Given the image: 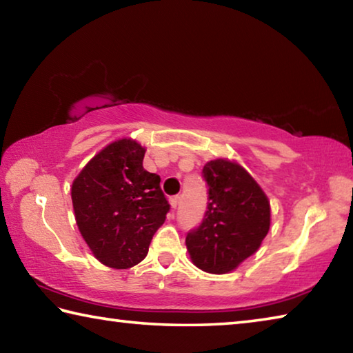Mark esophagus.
<instances>
[{
    "instance_id": "obj_1",
    "label": "esophagus",
    "mask_w": 353,
    "mask_h": 353,
    "mask_svg": "<svg viewBox=\"0 0 353 353\" xmlns=\"http://www.w3.org/2000/svg\"><path fill=\"white\" fill-rule=\"evenodd\" d=\"M179 201H181V196H172V198H170L171 208H176L179 205Z\"/></svg>"
}]
</instances>
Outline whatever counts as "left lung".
Wrapping results in <instances>:
<instances>
[{"label":"left lung","instance_id":"obj_1","mask_svg":"<svg viewBox=\"0 0 353 353\" xmlns=\"http://www.w3.org/2000/svg\"><path fill=\"white\" fill-rule=\"evenodd\" d=\"M208 187L204 219L188 232L191 261L210 274H225L256 252L271 225L265 191L235 162L218 159L202 170Z\"/></svg>","mask_w":353,"mask_h":353}]
</instances>
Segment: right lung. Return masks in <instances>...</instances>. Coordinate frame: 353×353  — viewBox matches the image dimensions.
<instances>
[{
	"label": "right lung",
	"instance_id": "right-lung-1",
	"mask_svg": "<svg viewBox=\"0 0 353 353\" xmlns=\"http://www.w3.org/2000/svg\"><path fill=\"white\" fill-rule=\"evenodd\" d=\"M145 151L135 140L113 141L83 166L71 187L82 238L113 270H128L145 259L170 212L160 176L143 168Z\"/></svg>",
	"mask_w": 353,
	"mask_h": 353
}]
</instances>
